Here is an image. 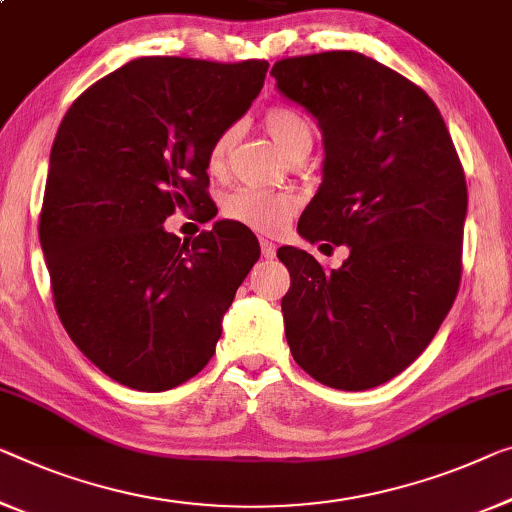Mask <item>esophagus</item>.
I'll return each instance as SVG.
<instances>
[{
  "label": "esophagus",
  "instance_id": "obj_1",
  "mask_svg": "<svg viewBox=\"0 0 512 512\" xmlns=\"http://www.w3.org/2000/svg\"><path fill=\"white\" fill-rule=\"evenodd\" d=\"M259 248H262V255H264L266 259L276 257V243H273V241H269V239H259Z\"/></svg>",
  "mask_w": 512,
  "mask_h": 512
}]
</instances>
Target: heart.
I'll use <instances>...</instances> for the list:
<instances>
[{
  "instance_id": "1",
  "label": "heart",
  "mask_w": 512,
  "mask_h": 512,
  "mask_svg": "<svg viewBox=\"0 0 512 512\" xmlns=\"http://www.w3.org/2000/svg\"><path fill=\"white\" fill-rule=\"evenodd\" d=\"M262 126L273 137V142L285 151L289 158L305 156L315 142V131L310 121L299 110L289 105H271L262 114ZM236 140V128L227 126L220 131L207 149L209 172L218 174L225 170L227 158ZM299 211V197L287 190H262L239 188L225 200V216L248 230L259 234H278L287 227L289 220Z\"/></svg>"
}]
</instances>
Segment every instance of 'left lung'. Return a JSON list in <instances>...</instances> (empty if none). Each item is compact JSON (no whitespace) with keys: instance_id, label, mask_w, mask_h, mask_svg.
I'll return each mask as SVG.
<instances>
[{"instance_id":"1","label":"left lung","mask_w":512,"mask_h":512,"mask_svg":"<svg viewBox=\"0 0 512 512\" xmlns=\"http://www.w3.org/2000/svg\"><path fill=\"white\" fill-rule=\"evenodd\" d=\"M271 75L324 133V181L299 234L349 248L326 271L282 246V296L294 361L319 384L365 391L430 345L460 289L467 181L437 105L361 52L287 57Z\"/></svg>"}]
</instances>
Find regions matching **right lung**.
I'll return each instance as SVG.
<instances>
[{"label": "right lung", "mask_w": 512, "mask_h": 512, "mask_svg": "<svg viewBox=\"0 0 512 512\" xmlns=\"http://www.w3.org/2000/svg\"><path fill=\"white\" fill-rule=\"evenodd\" d=\"M266 59L140 57L94 82L61 119L38 236L66 333L98 370L167 391L216 354L220 322L259 259L234 220L181 241L174 211L216 216L207 149L264 87Z\"/></svg>", "instance_id": "obj_1"}]
</instances>
